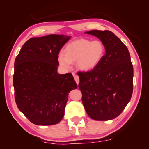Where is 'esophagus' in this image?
Segmentation results:
<instances>
[{"instance_id": "esophagus-1", "label": "esophagus", "mask_w": 149, "mask_h": 149, "mask_svg": "<svg viewBox=\"0 0 149 149\" xmlns=\"http://www.w3.org/2000/svg\"><path fill=\"white\" fill-rule=\"evenodd\" d=\"M72 75H73V77H74V79L75 81H76V83H77V84H79V77L78 75H77L76 74H75V73H72Z\"/></svg>"}]
</instances>
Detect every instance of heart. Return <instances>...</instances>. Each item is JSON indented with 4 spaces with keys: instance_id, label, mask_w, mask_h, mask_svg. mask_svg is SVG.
I'll return each instance as SVG.
<instances>
[{
    "instance_id": "heart-1",
    "label": "heart",
    "mask_w": 149,
    "mask_h": 149,
    "mask_svg": "<svg viewBox=\"0 0 149 149\" xmlns=\"http://www.w3.org/2000/svg\"><path fill=\"white\" fill-rule=\"evenodd\" d=\"M105 53V47L100 40L91 41L81 38L70 42L65 48L64 53L58 55L60 66L65 69L70 68L72 63L77 62L79 70L89 71L99 64Z\"/></svg>"
}]
</instances>
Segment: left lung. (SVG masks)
<instances>
[{"mask_svg":"<svg viewBox=\"0 0 149 149\" xmlns=\"http://www.w3.org/2000/svg\"><path fill=\"white\" fill-rule=\"evenodd\" d=\"M104 45L106 54L93 70L81 72L79 87L89 117L109 121L118 117L131 99L134 69L127 47L109 30H91Z\"/></svg>","mask_w":149,"mask_h":149,"instance_id":"obj_1","label":"left lung"}]
</instances>
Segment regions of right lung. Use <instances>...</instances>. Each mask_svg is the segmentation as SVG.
<instances>
[{"label":"right lung","mask_w":149,"mask_h":149,"mask_svg":"<svg viewBox=\"0 0 149 149\" xmlns=\"http://www.w3.org/2000/svg\"><path fill=\"white\" fill-rule=\"evenodd\" d=\"M70 38L64 34L31 38L16 57L13 74L15 102L35 125L59 123L64 117L68 93L77 88L71 73L57 72L59 52Z\"/></svg>","instance_id":"right-lung-1"}]
</instances>
